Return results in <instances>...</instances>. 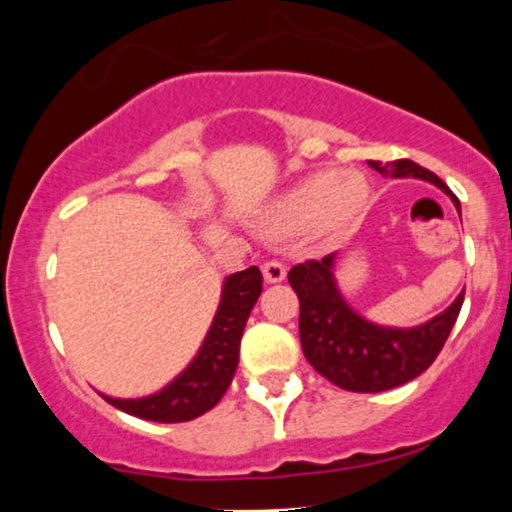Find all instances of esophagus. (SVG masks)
Segmentation results:
<instances>
[{
  "mask_svg": "<svg viewBox=\"0 0 512 512\" xmlns=\"http://www.w3.org/2000/svg\"><path fill=\"white\" fill-rule=\"evenodd\" d=\"M263 277H265V282H268V284L284 282V277H286L284 263H279V261H265V263H263Z\"/></svg>",
  "mask_w": 512,
  "mask_h": 512,
  "instance_id": "1",
  "label": "esophagus"
}]
</instances>
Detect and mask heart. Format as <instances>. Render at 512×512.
<instances>
[{"label":"heart","mask_w":512,"mask_h":512,"mask_svg":"<svg viewBox=\"0 0 512 512\" xmlns=\"http://www.w3.org/2000/svg\"><path fill=\"white\" fill-rule=\"evenodd\" d=\"M370 186L359 172L321 170L307 174L296 186L265 207L263 228L275 235L314 233L342 237L366 214Z\"/></svg>","instance_id":"obj_1"}]
</instances>
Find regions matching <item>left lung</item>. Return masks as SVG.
<instances>
[{
	"label": "left lung",
	"instance_id": "8db88e82",
	"mask_svg": "<svg viewBox=\"0 0 512 512\" xmlns=\"http://www.w3.org/2000/svg\"><path fill=\"white\" fill-rule=\"evenodd\" d=\"M368 165L382 177L429 181L450 195L461 214L454 193L426 167L412 160H394L387 165L368 160ZM333 270L335 254L321 261H305L289 272V284L300 300V345L312 368L340 389L359 391V394H377V391L401 387L422 375L443 349L459 317L464 291L445 312L424 324L394 328L361 317L342 298Z\"/></svg>",
	"mask_w": 512,
	"mask_h": 512
}]
</instances>
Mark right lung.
I'll return each instance as SVG.
<instances>
[{"label":"right lung","instance_id":"1","mask_svg":"<svg viewBox=\"0 0 512 512\" xmlns=\"http://www.w3.org/2000/svg\"><path fill=\"white\" fill-rule=\"evenodd\" d=\"M263 291V275L256 265L226 277L219 310L193 361L170 384L151 396L114 398L100 394L114 408L149 422H188L212 410L233 382L240 361V340L247 319Z\"/></svg>","mask_w":512,"mask_h":512}]
</instances>
